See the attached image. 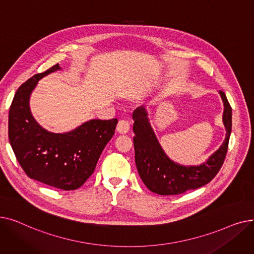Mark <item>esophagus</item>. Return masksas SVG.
Listing matches in <instances>:
<instances>
[{
  "label": "esophagus",
  "mask_w": 254,
  "mask_h": 254,
  "mask_svg": "<svg viewBox=\"0 0 254 254\" xmlns=\"http://www.w3.org/2000/svg\"><path fill=\"white\" fill-rule=\"evenodd\" d=\"M129 130V124L127 120H120L116 126V131L118 134H127Z\"/></svg>",
  "instance_id": "obj_1"
}]
</instances>
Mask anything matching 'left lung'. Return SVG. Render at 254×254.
<instances>
[{
	"mask_svg": "<svg viewBox=\"0 0 254 254\" xmlns=\"http://www.w3.org/2000/svg\"><path fill=\"white\" fill-rule=\"evenodd\" d=\"M219 95L224 107L222 122L225 138L206 162L196 166L178 164L167 155L149 124L146 107L141 106L132 112L135 162L142 181L152 192L161 195L183 193L201 188L216 176L224 162L232 132V108L224 92L220 90Z\"/></svg>",
	"mask_w": 254,
	"mask_h": 254,
	"instance_id": "8db88e82",
	"label": "left lung"
}]
</instances>
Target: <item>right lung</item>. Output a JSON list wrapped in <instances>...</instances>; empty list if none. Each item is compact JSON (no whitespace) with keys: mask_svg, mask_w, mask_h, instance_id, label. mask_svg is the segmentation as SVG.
<instances>
[{"mask_svg":"<svg viewBox=\"0 0 254 254\" xmlns=\"http://www.w3.org/2000/svg\"><path fill=\"white\" fill-rule=\"evenodd\" d=\"M59 64L34 75L16 91L9 110L11 147L25 174L52 188L73 190L92 174L99 157L114 135L117 119H89L65 132H52L34 118L30 99L38 81L56 71Z\"/></svg>","mask_w":254,"mask_h":254,"instance_id":"right-lung-1","label":"right lung"}]
</instances>
